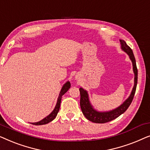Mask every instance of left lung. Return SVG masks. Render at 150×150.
<instances>
[{
  "label": "left lung",
  "instance_id": "obj_1",
  "mask_svg": "<svg viewBox=\"0 0 150 150\" xmlns=\"http://www.w3.org/2000/svg\"><path fill=\"white\" fill-rule=\"evenodd\" d=\"M121 44V48L125 52H126L130 57V60L132 61L133 71L134 73V85L133 87L132 91L131 92L130 96H129L128 99L115 109L110 110V111L106 112H99L94 109L93 106H91L89 100V96L86 90L83 89L81 87L79 89L80 93H81V100H80V104L82 112L86 118L90 122L97 124H104V123L110 122V121L115 120L119 116L124 113L126 110L128 109L129 106L132 102L133 98H134L136 88L137 85V79H138V70L136 65V61L133 54V52L130 47H129L126 42L122 40H120Z\"/></svg>",
  "mask_w": 150,
  "mask_h": 150
}]
</instances>
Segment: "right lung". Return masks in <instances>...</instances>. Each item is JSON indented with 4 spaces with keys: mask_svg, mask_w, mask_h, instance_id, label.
<instances>
[{
    "mask_svg": "<svg viewBox=\"0 0 150 150\" xmlns=\"http://www.w3.org/2000/svg\"><path fill=\"white\" fill-rule=\"evenodd\" d=\"M70 83L69 81H67L66 83L64 84V85L63 86L62 89H61L60 93H59L58 100H57V102L56 104V106H55L54 109L52 110V112L51 113L46 117L44 119H43L42 120L38 122H35V123H31L33 125H36V126H39V125H44L48 124V123L52 122V121L54 120V119L56 117L57 115V113H58L59 108H60V105H61V98H62L63 95L66 93V92L68 91L69 88H70Z\"/></svg>",
    "mask_w": 150,
    "mask_h": 150,
    "instance_id": "add662e5",
    "label": "right lung"
}]
</instances>
